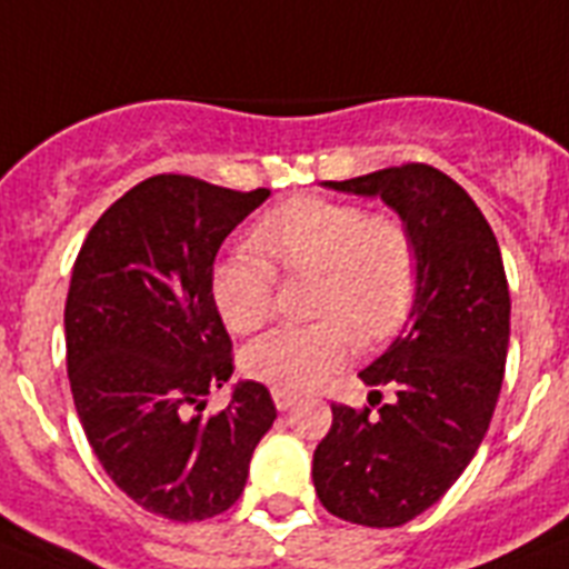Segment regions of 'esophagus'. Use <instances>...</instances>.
Listing matches in <instances>:
<instances>
[{
	"label": "esophagus",
	"instance_id": "34e87169",
	"mask_svg": "<svg viewBox=\"0 0 569 569\" xmlns=\"http://www.w3.org/2000/svg\"><path fill=\"white\" fill-rule=\"evenodd\" d=\"M299 401V396L296 392H290V389H273V403H276V410H290L293 403Z\"/></svg>",
	"mask_w": 569,
	"mask_h": 569
}]
</instances>
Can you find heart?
Returning <instances> with one entry per match:
<instances>
[{
  "label": "heart",
  "mask_w": 569,
  "mask_h": 569,
  "mask_svg": "<svg viewBox=\"0 0 569 569\" xmlns=\"http://www.w3.org/2000/svg\"><path fill=\"white\" fill-rule=\"evenodd\" d=\"M252 250L211 270V299L232 331L250 335L276 308V273H319L311 326H279L243 351V369L276 389L326 383L358 351L407 317L416 296V247L392 218L355 203L302 197L258 220Z\"/></svg>",
  "instance_id": "heart-1"
}]
</instances>
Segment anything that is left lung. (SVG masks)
Here are the masks:
<instances>
[{
  "label": "left lung",
  "instance_id": "left-lung-1",
  "mask_svg": "<svg viewBox=\"0 0 569 569\" xmlns=\"http://www.w3.org/2000/svg\"><path fill=\"white\" fill-rule=\"evenodd\" d=\"M328 189L380 197L416 247V296L401 335L366 366V387H396L372 410L331 403L313 450V488L331 515L401 527L442 500L480 448L509 351V284L497 238L468 191L430 166L383 168Z\"/></svg>",
  "mask_w": 569,
  "mask_h": 569
}]
</instances>
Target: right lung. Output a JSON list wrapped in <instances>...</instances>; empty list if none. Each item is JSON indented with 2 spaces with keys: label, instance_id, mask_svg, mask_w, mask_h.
Wrapping results in <instances>:
<instances>
[{
  "label": "right lung",
  "instance_id": "obj_1",
  "mask_svg": "<svg viewBox=\"0 0 569 569\" xmlns=\"http://www.w3.org/2000/svg\"><path fill=\"white\" fill-rule=\"evenodd\" d=\"M267 197L159 173L98 218L74 261L63 313L74 410L110 480L168 520L227 511L276 421L256 380L203 412L234 369L211 299L214 256Z\"/></svg>",
  "mask_w": 569,
  "mask_h": 569
}]
</instances>
